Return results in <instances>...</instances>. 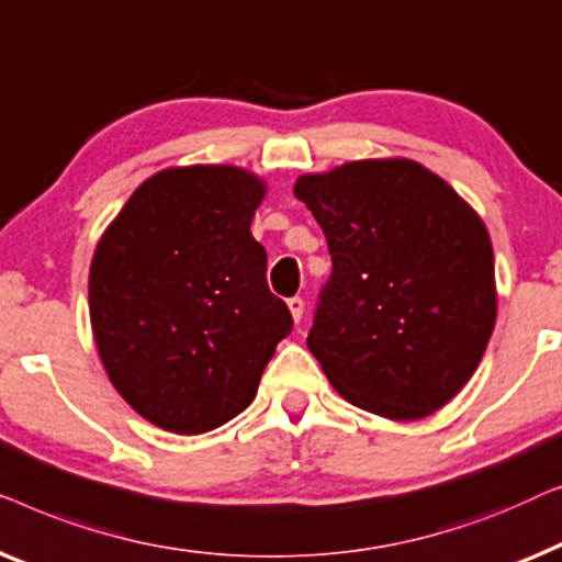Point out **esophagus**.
<instances>
[{"label":"esophagus","mask_w":562,"mask_h":562,"mask_svg":"<svg viewBox=\"0 0 562 562\" xmlns=\"http://www.w3.org/2000/svg\"><path fill=\"white\" fill-rule=\"evenodd\" d=\"M288 307H290V313H292V321L295 323H300V318H303V311H305V303H303V297H290L288 300Z\"/></svg>","instance_id":"esophagus-1"}]
</instances>
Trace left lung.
<instances>
[{"instance_id": "1", "label": "left lung", "mask_w": 562, "mask_h": 562, "mask_svg": "<svg viewBox=\"0 0 562 562\" xmlns=\"http://www.w3.org/2000/svg\"><path fill=\"white\" fill-rule=\"evenodd\" d=\"M295 199L334 262L307 334L334 390L402 423L448 405L496 323L494 249L479 213L405 157L300 176Z\"/></svg>"}]
</instances>
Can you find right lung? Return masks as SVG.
I'll return each mask as SVG.
<instances>
[{"label": "right lung", "instance_id": "1", "mask_svg": "<svg viewBox=\"0 0 562 562\" xmlns=\"http://www.w3.org/2000/svg\"><path fill=\"white\" fill-rule=\"evenodd\" d=\"M267 193L234 165L168 168L97 244L89 313L114 390L157 428L201 436L244 413L292 330L249 226Z\"/></svg>", "mask_w": 562, "mask_h": 562}]
</instances>
